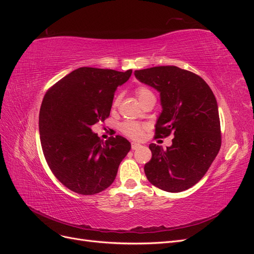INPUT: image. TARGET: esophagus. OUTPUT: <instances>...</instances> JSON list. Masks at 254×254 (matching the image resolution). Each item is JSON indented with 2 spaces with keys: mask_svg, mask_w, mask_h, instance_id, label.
Listing matches in <instances>:
<instances>
[{
  "mask_svg": "<svg viewBox=\"0 0 254 254\" xmlns=\"http://www.w3.org/2000/svg\"><path fill=\"white\" fill-rule=\"evenodd\" d=\"M131 147H132V150H136V149L140 148L141 144L140 143H137V142H132L131 143Z\"/></svg>",
  "mask_w": 254,
  "mask_h": 254,
  "instance_id": "obj_1",
  "label": "esophagus"
}]
</instances>
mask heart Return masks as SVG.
<instances>
[{
  "instance_id": "b5f03b06",
  "label": "heart",
  "mask_w": 254,
  "mask_h": 254,
  "mask_svg": "<svg viewBox=\"0 0 254 254\" xmlns=\"http://www.w3.org/2000/svg\"><path fill=\"white\" fill-rule=\"evenodd\" d=\"M136 95L138 97L139 101H141L142 99L147 98L149 96H153V93L150 89H148L147 87H138L136 90ZM120 101V97H117L114 101V104L117 105ZM121 129L122 132L125 133L127 136L131 137V138L134 139H139L142 137L144 129H146V127L140 125V123H137V122H133V121H127L125 122L123 125L121 126Z\"/></svg>"
}]
</instances>
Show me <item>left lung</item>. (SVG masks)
Here are the masks:
<instances>
[{
  "label": "left lung",
  "instance_id": "obj_1",
  "mask_svg": "<svg viewBox=\"0 0 254 254\" xmlns=\"http://www.w3.org/2000/svg\"><path fill=\"white\" fill-rule=\"evenodd\" d=\"M139 82L159 92L163 111L155 136L173 134L170 147L151 143L144 173L151 184L169 192L188 190L203 178L221 146L218 105L205 81L176 66L136 70Z\"/></svg>",
  "mask_w": 254,
  "mask_h": 254
}]
</instances>
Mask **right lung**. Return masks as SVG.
<instances>
[{"instance_id":"1","label":"right lung","mask_w":254,"mask_h":254,"mask_svg":"<svg viewBox=\"0 0 254 254\" xmlns=\"http://www.w3.org/2000/svg\"><path fill=\"white\" fill-rule=\"evenodd\" d=\"M132 70L82 67L54 84L42 100L39 134L51 171L70 190L95 194L111 186L119 165L131 150L125 137L105 142L91 126L111 113L115 91Z\"/></svg>"}]
</instances>
